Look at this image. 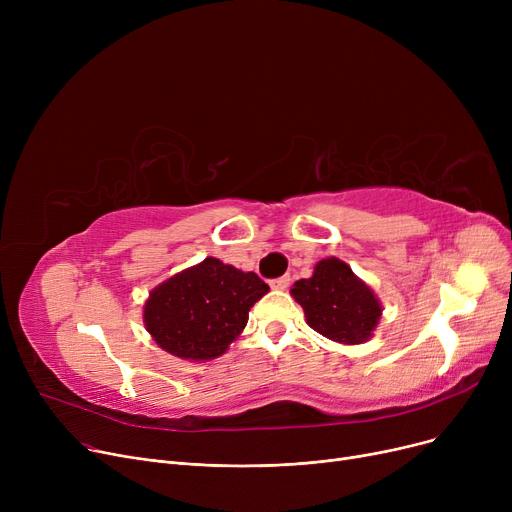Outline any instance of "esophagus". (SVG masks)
<instances>
[{
  "label": "esophagus",
  "instance_id": "obj_1",
  "mask_svg": "<svg viewBox=\"0 0 512 512\" xmlns=\"http://www.w3.org/2000/svg\"><path fill=\"white\" fill-rule=\"evenodd\" d=\"M274 290H286L290 286V276H282V278H276L270 282Z\"/></svg>",
  "mask_w": 512,
  "mask_h": 512
}]
</instances>
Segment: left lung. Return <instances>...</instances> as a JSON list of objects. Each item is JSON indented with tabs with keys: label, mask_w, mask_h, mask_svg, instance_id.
Wrapping results in <instances>:
<instances>
[{
	"label": "left lung",
	"mask_w": 512,
	"mask_h": 512,
	"mask_svg": "<svg viewBox=\"0 0 512 512\" xmlns=\"http://www.w3.org/2000/svg\"><path fill=\"white\" fill-rule=\"evenodd\" d=\"M307 317L309 328L340 344H363L382 319V303L351 265L338 257L321 259L313 276L290 288Z\"/></svg>",
	"instance_id": "left-lung-1"
}]
</instances>
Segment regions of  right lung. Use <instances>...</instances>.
<instances>
[{"instance_id": "1", "label": "right lung", "mask_w": 512, "mask_h": 512, "mask_svg": "<svg viewBox=\"0 0 512 512\" xmlns=\"http://www.w3.org/2000/svg\"><path fill=\"white\" fill-rule=\"evenodd\" d=\"M267 290L270 286L257 274L205 257L149 292L143 324L166 353L184 361H211L245 330L251 307Z\"/></svg>"}]
</instances>
